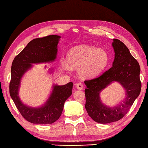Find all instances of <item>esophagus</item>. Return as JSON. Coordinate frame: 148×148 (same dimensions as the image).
<instances>
[{
  "label": "esophagus",
  "instance_id": "esophagus-1",
  "mask_svg": "<svg viewBox=\"0 0 148 148\" xmlns=\"http://www.w3.org/2000/svg\"><path fill=\"white\" fill-rule=\"evenodd\" d=\"M76 87L78 89H82L83 88V84L82 83H78L76 84Z\"/></svg>",
  "mask_w": 148,
  "mask_h": 148
}]
</instances>
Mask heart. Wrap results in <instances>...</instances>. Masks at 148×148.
Wrapping results in <instances>:
<instances>
[{
	"mask_svg": "<svg viewBox=\"0 0 148 148\" xmlns=\"http://www.w3.org/2000/svg\"><path fill=\"white\" fill-rule=\"evenodd\" d=\"M109 56L102 49L88 45L71 48L64 65L67 69L79 68L78 72L84 78H92L99 75L109 64Z\"/></svg>",
	"mask_w": 148,
	"mask_h": 148,
	"instance_id": "1",
	"label": "heart"
}]
</instances>
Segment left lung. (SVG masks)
Wrapping results in <instances>:
<instances>
[{"instance_id": "left-lung-1", "label": "left lung", "mask_w": 148, "mask_h": 148, "mask_svg": "<svg viewBox=\"0 0 148 148\" xmlns=\"http://www.w3.org/2000/svg\"><path fill=\"white\" fill-rule=\"evenodd\" d=\"M112 46L115 52L112 66L99 77L84 81L86 86L84 89L85 108L93 120L104 124L123 118L140 95L141 88L140 66L137 60L120 40L114 39ZM115 81L119 82L125 89V97L118 105L110 107L103 104L100 93Z\"/></svg>"}]
</instances>
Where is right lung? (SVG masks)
I'll return each mask as SVG.
<instances>
[{"mask_svg": "<svg viewBox=\"0 0 148 148\" xmlns=\"http://www.w3.org/2000/svg\"><path fill=\"white\" fill-rule=\"evenodd\" d=\"M60 38V36L50 35L34 39L15 57L12 62L10 95L21 115L32 123L45 125L55 122L60 117L65 102L72 93V82L65 85L53 84L47 100L43 105L37 107L25 104L18 95L21 80L33 66V64L49 63L56 60L57 45ZM49 70L53 73V69Z\"/></svg>", "mask_w": 148, "mask_h": 148, "instance_id": "right-lung-1", "label": "right lung"}]
</instances>
